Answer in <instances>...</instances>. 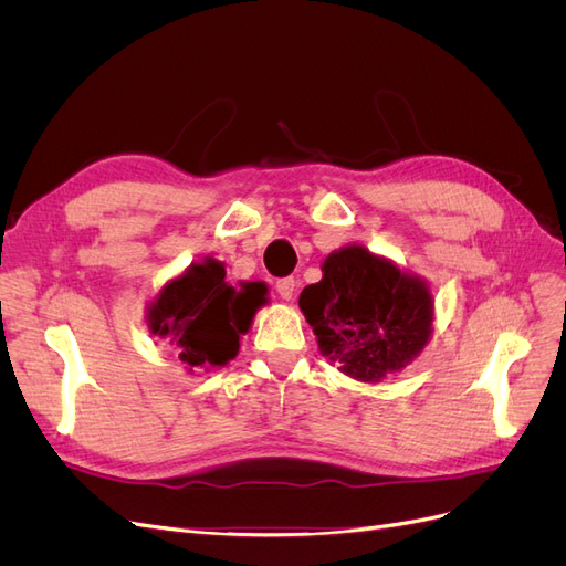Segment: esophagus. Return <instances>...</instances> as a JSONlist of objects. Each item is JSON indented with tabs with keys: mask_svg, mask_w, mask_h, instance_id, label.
Wrapping results in <instances>:
<instances>
[{
	"mask_svg": "<svg viewBox=\"0 0 566 566\" xmlns=\"http://www.w3.org/2000/svg\"><path fill=\"white\" fill-rule=\"evenodd\" d=\"M295 290H297V281H295L293 276L276 281V293H279L283 300H293V297H295Z\"/></svg>",
	"mask_w": 566,
	"mask_h": 566,
	"instance_id": "esophagus-1",
	"label": "esophagus"
}]
</instances>
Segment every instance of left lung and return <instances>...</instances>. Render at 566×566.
Returning a JSON list of instances; mask_svg holds the SVG:
<instances>
[{
	"label": "left lung",
	"mask_w": 566,
	"mask_h": 566,
	"mask_svg": "<svg viewBox=\"0 0 566 566\" xmlns=\"http://www.w3.org/2000/svg\"><path fill=\"white\" fill-rule=\"evenodd\" d=\"M300 310L321 354L364 382L401 370L432 335L427 285L358 245L323 262V279L302 290Z\"/></svg>",
	"instance_id": "obj_1"
}]
</instances>
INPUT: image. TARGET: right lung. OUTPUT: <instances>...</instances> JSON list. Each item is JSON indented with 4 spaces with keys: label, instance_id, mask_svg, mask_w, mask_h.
<instances>
[{
    "label": "right lung",
    "instance_id": "add662e5",
    "mask_svg": "<svg viewBox=\"0 0 566 566\" xmlns=\"http://www.w3.org/2000/svg\"><path fill=\"white\" fill-rule=\"evenodd\" d=\"M214 260L193 264L181 279L167 283L148 310L153 335L167 337L188 368L224 366L238 354L256 306L266 300L264 283L235 290Z\"/></svg>",
    "mask_w": 566,
    "mask_h": 566
}]
</instances>
